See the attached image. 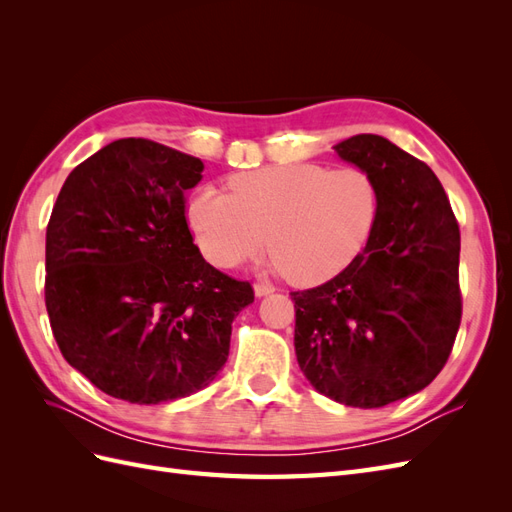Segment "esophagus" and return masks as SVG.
I'll use <instances>...</instances> for the list:
<instances>
[{
    "label": "esophagus",
    "instance_id": "obj_1",
    "mask_svg": "<svg viewBox=\"0 0 512 512\" xmlns=\"http://www.w3.org/2000/svg\"><path fill=\"white\" fill-rule=\"evenodd\" d=\"M254 292H256V297H267V294L275 292V286L269 282H258V284H254Z\"/></svg>",
    "mask_w": 512,
    "mask_h": 512
}]
</instances>
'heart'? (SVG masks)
<instances>
[{
  "mask_svg": "<svg viewBox=\"0 0 512 512\" xmlns=\"http://www.w3.org/2000/svg\"><path fill=\"white\" fill-rule=\"evenodd\" d=\"M228 192L198 188L188 220L203 254L235 267L269 243L273 267L299 286L331 280L363 252L378 220V188L361 168L280 164L239 173Z\"/></svg>",
  "mask_w": 512,
  "mask_h": 512,
  "instance_id": "heart-1",
  "label": "heart"
}]
</instances>
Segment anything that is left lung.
<instances>
[{
	"label": "left lung",
	"mask_w": 512,
	"mask_h": 512,
	"mask_svg": "<svg viewBox=\"0 0 512 512\" xmlns=\"http://www.w3.org/2000/svg\"><path fill=\"white\" fill-rule=\"evenodd\" d=\"M378 188L365 250L327 284L290 292L309 384L352 408L414 395L448 361L461 322L459 224L433 170L384 136L333 147Z\"/></svg>",
	"instance_id": "left-lung-1"
}]
</instances>
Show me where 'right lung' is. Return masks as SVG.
<instances>
[{
	"mask_svg": "<svg viewBox=\"0 0 512 512\" xmlns=\"http://www.w3.org/2000/svg\"><path fill=\"white\" fill-rule=\"evenodd\" d=\"M205 164L119 138L76 166L46 226L44 301L64 359L106 395L162 404L213 382L250 282L211 267L185 220Z\"/></svg>",
	"mask_w": 512,
	"mask_h": 512,
	"instance_id": "add662e5",
	"label": "right lung"
}]
</instances>
